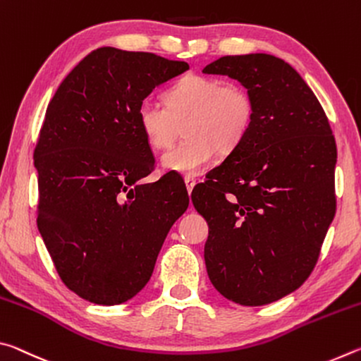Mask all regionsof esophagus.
Here are the masks:
<instances>
[{
    "label": "esophagus",
    "mask_w": 361,
    "mask_h": 361,
    "mask_svg": "<svg viewBox=\"0 0 361 361\" xmlns=\"http://www.w3.org/2000/svg\"><path fill=\"white\" fill-rule=\"evenodd\" d=\"M185 183H186V189H188V192L191 194V192H192V189H194V186H195V178H192V176H186V178H185Z\"/></svg>",
    "instance_id": "34e87169"
}]
</instances>
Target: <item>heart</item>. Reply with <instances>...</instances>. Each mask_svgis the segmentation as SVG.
<instances>
[{
  "label": "heart",
  "instance_id": "obj_1",
  "mask_svg": "<svg viewBox=\"0 0 361 361\" xmlns=\"http://www.w3.org/2000/svg\"><path fill=\"white\" fill-rule=\"evenodd\" d=\"M253 119L255 102L243 85L205 75L183 76L166 92V105L148 97L135 111L138 132L152 149L167 148L185 124L186 138L164 152L161 164L188 176L202 172L216 151H234Z\"/></svg>",
  "mask_w": 361,
  "mask_h": 361
}]
</instances>
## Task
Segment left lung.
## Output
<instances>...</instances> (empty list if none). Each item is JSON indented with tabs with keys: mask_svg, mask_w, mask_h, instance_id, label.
Here are the masks:
<instances>
[{
	"mask_svg": "<svg viewBox=\"0 0 361 361\" xmlns=\"http://www.w3.org/2000/svg\"><path fill=\"white\" fill-rule=\"evenodd\" d=\"M205 75L237 79L255 102L245 140L192 189L207 223L204 258L229 301L264 305L298 290L336 212V142L299 73L269 54L226 56Z\"/></svg>",
	"mask_w": 361,
	"mask_h": 361,
	"instance_id": "1",
	"label": "left lung"
}]
</instances>
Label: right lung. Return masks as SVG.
I'll use <instances>...</instances> for the list:
<instances>
[{"label":"right lung","instance_id":"add662e5","mask_svg":"<svg viewBox=\"0 0 361 361\" xmlns=\"http://www.w3.org/2000/svg\"><path fill=\"white\" fill-rule=\"evenodd\" d=\"M189 70L151 52L100 47L49 103L35 148L38 229L62 282L85 301H129L149 282L189 195L176 173L140 183L154 157L135 111L152 89Z\"/></svg>","mask_w":361,"mask_h":361}]
</instances>
